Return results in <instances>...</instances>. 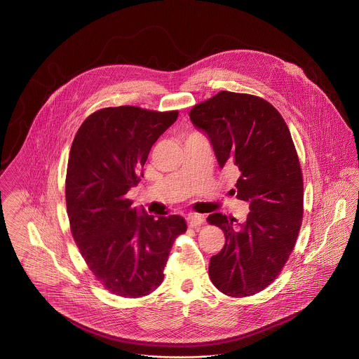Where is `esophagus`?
<instances>
[{
    "label": "esophagus",
    "mask_w": 359,
    "mask_h": 359,
    "mask_svg": "<svg viewBox=\"0 0 359 359\" xmlns=\"http://www.w3.org/2000/svg\"><path fill=\"white\" fill-rule=\"evenodd\" d=\"M203 222H204V217L201 214H189L187 216V223L189 227H198L203 224Z\"/></svg>",
    "instance_id": "34e87169"
}]
</instances>
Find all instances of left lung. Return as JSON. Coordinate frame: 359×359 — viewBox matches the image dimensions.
I'll return each mask as SVG.
<instances>
[{
	"label": "left lung",
	"mask_w": 359,
	"mask_h": 359,
	"mask_svg": "<svg viewBox=\"0 0 359 359\" xmlns=\"http://www.w3.org/2000/svg\"><path fill=\"white\" fill-rule=\"evenodd\" d=\"M189 118L207 133L219 167L238 173L236 198L248 201L244 223L211 214L224 247L210 260L208 273L223 294L243 298L270 286L285 267L301 230L303 177L291 133L269 101L222 90L192 107Z\"/></svg>",
	"instance_id": "obj_1"
}]
</instances>
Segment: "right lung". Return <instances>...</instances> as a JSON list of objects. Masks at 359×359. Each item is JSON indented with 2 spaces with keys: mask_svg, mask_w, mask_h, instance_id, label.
Segmentation results:
<instances>
[{
  "mask_svg": "<svg viewBox=\"0 0 359 359\" xmlns=\"http://www.w3.org/2000/svg\"><path fill=\"white\" fill-rule=\"evenodd\" d=\"M177 116L108 107L88 116L73 139L65 179L73 239L90 273L123 298L145 297L161 285L173 242L187 231L182 216L139 217L126 198Z\"/></svg>",
  "mask_w": 359,
  "mask_h": 359,
  "instance_id": "right-lung-1",
  "label": "right lung"
}]
</instances>
